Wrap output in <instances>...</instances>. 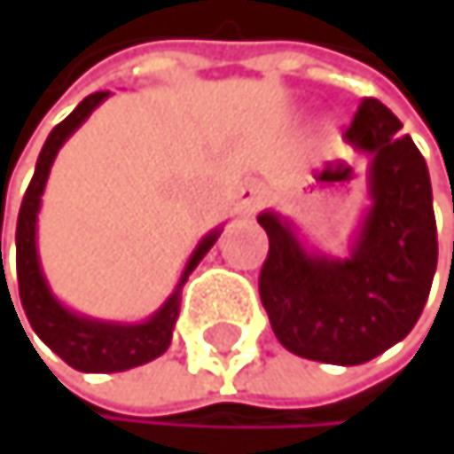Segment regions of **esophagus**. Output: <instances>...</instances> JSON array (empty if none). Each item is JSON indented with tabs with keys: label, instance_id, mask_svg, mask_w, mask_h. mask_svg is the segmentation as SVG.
Listing matches in <instances>:
<instances>
[{
	"label": "esophagus",
	"instance_id": "34e87169",
	"mask_svg": "<svg viewBox=\"0 0 454 454\" xmlns=\"http://www.w3.org/2000/svg\"><path fill=\"white\" fill-rule=\"evenodd\" d=\"M264 201H267L264 187H261V184H245L237 193V212L250 217V215H255L261 207H264Z\"/></svg>",
	"mask_w": 454,
	"mask_h": 454
}]
</instances>
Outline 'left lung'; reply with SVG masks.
Here are the masks:
<instances>
[{
  "label": "left lung",
  "mask_w": 454,
  "mask_h": 454,
  "mask_svg": "<svg viewBox=\"0 0 454 454\" xmlns=\"http://www.w3.org/2000/svg\"><path fill=\"white\" fill-rule=\"evenodd\" d=\"M400 119L362 98L346 141L371 158V209L348 258L308 253L288 220L261 212L270 253L258 294L278 340L296 356L362 364L403 340L430 294L439 261L425 158Z\"/></svg>",
  "instance_id": "8db88e82"
}]
</instances>
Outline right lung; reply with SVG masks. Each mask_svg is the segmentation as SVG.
Instances as JSON below:
<instances>
[{
    "instance_id": "add662e5",
    "label": "right lung",
    "mask_w": 454,
    "mask_h": 454,
    "mask_svg": "<svg viewBox=\"0 0 454 454\" xmlns=\"http://www.w3.org/2000/svg\"><path fill=\"white\" fill-rule=\"evenodd\" d=\"M106 98H108V92H95L90 98H83L75 106V111L51 130V136L45 138V144L40 149L35 176H32L27 193H24L19 225H15V272H19V296H21L24 313H27L32 329L37 333V338L51 351H57L70 368H75L81 373H119V371H130V368H138V364L158 359L171 346V333H174V324L179 316L182 286H184L187 275L199 267V261L209 253V247L220 237V231L215 229L212 234H207L199 242V247L193 250V255H190L174 294L163 302V308L158 313H152L141 324H114V321H98L90 316H78V313L67 310L57 296L51 294V288L43 278V270H40V258H37L40 196L45 190L51 166H54V158L62 149V144L81 128V121H86V116H90Z\"/></svg>"
}]
</instances>
